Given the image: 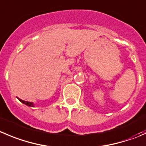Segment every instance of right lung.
I'll list each match as a JSON object with an SVG mask.
<instances>
[{
	"mask_svg": "<svg viewBox=\"0 0 146 146\" xmlns=\"http://www.w3.org/2000/svg\"><path fill=\"white\" fill-rule=\"evenodd\" d=\"M19 99V98H18ZM19 100L21 102H22L23 103H24V104H25V105H27V106H32V107H33V103H31V102H28V101H25V100H21V99H19Z\"/></svg>",
	"mask_w": 146,
	"mask_h": 146,
	"instance_id": "right-lung-1",
	"label": "right lung"
}]
</instances>
